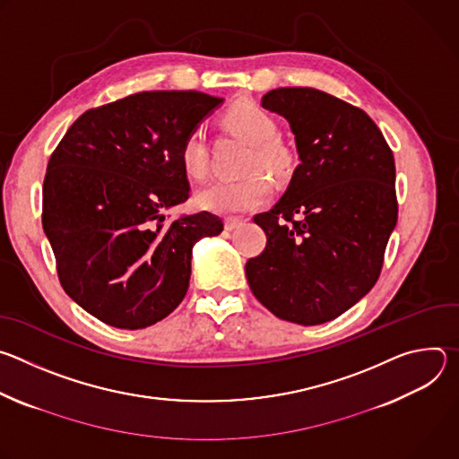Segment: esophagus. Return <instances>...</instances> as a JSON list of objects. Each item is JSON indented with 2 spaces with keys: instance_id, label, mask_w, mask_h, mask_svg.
<instances>
[{
  "instance_id": "1",
  "label": "esophagus",
  "mask_w": 459,
  "mask_h": 459,
  "mask_svg": "<svg viewBox=\"0 0 459 459\" xmlns=\"http://www.w3.org/2000/svg\"><path fill=\"white\" fill-rule=\"evenodd\" d=\"M243 225V221L241 220H238V218H227L225 220V230H236V229H239Z\"/></svg>"
}]
</instances>
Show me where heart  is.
<instances>
[{
  "label": "heart",
  "instance_id": "heart-1",
  "mask_svg": "<svg viewBox=\"0 0 459 459\" xmlns=\"http://www.w3.org/2000/svg\"><path fill=\"white\" fill-rule=\"evenodd\" d=\"M225 123L236 136L250 143V151L236 179L214 181L198 195V204L218 214H241L265 205L271 183L261 170L276 179L292 172L294 154L278 140L276 121L255 105H236L225 114ZM181 165L194 179H205L211 170L209 145L202 128H194L181 145Z\"/></svg>",
  "mask_w": 459,
  "mask_h": 459
}]
</instances>
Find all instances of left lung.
<instances>
[{
	"label": "left lung",
	"mask_w": 459,
	"mask_h": 459,
	"mask_svg": "<svg viewBox=\"0 0 459 459\" xmlns=\"http://www.w3.org/2000/svg\"><path fill=\"white\" fill-rule=\"evenodd\" d=\"M261 107L289 121L301 163L281 200L254 216L267 247L247 261V281L280 319L321 325L379 278L398 221L394 156L367 112L323 91L274 89Z\"/></svg>",
	"instance_id": "8db88e82"
}]
</instances>
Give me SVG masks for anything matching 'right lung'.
<instances>
[{
	"label": "right lung",
	"instance_id": "obj_1",
	"mask_svg": "<svg viewBox=\"0 0 459 459\" xmlns=\"http://www.w3.org/2000/svg\"><path fill=\"white\" fill-rule=\"evenodd\" d=\"M221 98L152 91L82 114L52 152L43 230L57 278L82 308L116 329H145L185 298L195 241L218 236L207 211L165 220L188 200L181 145Z\"/></svg>",
	"mask_w": 459,
	"mask_h": 459
}]
</instances>
